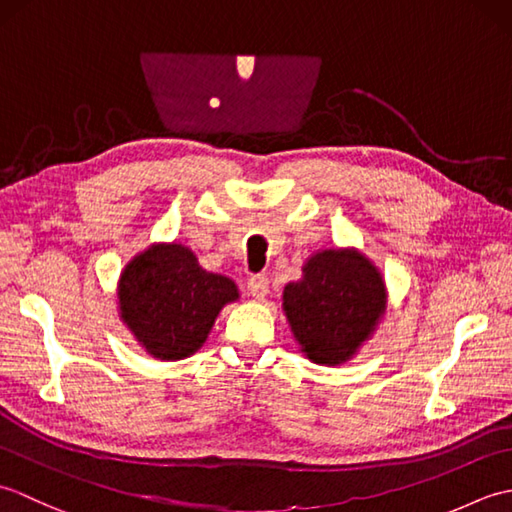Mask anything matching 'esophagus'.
I'll return each instance as SVG.
<instances>
[{
    "label": "esophagus",
    "instance_id": "1",
    "mask_svg": "<svg viewBox=\"0 0 512 512\" xmlns=\"http://www.w3.org/2000/svg\"><path fill=\"white\" fill-rule=\"evenodd\" d=\"M248 290L255 299H264L268 295V277L266 275H253L248 279Z\"/></svg>",
    "mask_w": 512,
    "mask_h": 512
}]
</instances>
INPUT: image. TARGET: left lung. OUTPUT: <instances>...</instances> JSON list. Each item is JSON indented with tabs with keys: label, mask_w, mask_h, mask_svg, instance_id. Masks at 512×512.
Segmentation results:
<instances>
[{
	"label": "left lung",
	"mask_w": 512,
	"mask_h": 512,
	"mask_svg": "<svg viewBox=\"0 0 512 512\" xmlns=\"http://www.w3.org/2000/svg\"><path fill=\"white\" fill-rule=\"evenodd\" d=\"M301 270L281 297L301 354L325 367L352 361L387 312L383 273L354 246L321 248Z\"/></svg>",
	"instance_id": "1"
}]
</instances>
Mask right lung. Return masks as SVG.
<instances>
[{"label":"right lung","instance_id":"add662e5","mask_svg":"<svg viewBox=\"0 0 512 512\" xmlns=\"http://www.w3.org/2000/svg\"><path fill=\"white\" fill-rule=\"evenodd\" d=\"M116 299L121 321L149 356L182 361L206 343L222 308L239 301V288L204 270L189 246L156 242L125 264Z\"/></svg>","mask_w":512,"mask_h":512}]
</instances>
